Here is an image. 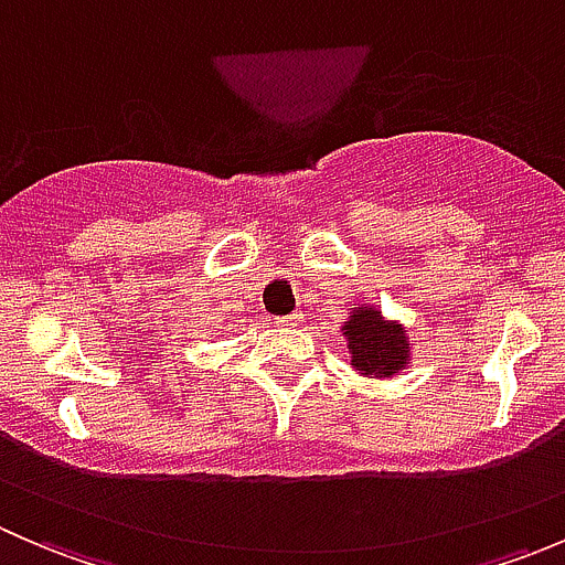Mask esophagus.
Listing matches in <instances>:
<instances>
[{
  "label": "esophagus",
  "instance_id": "obj_1",
  "mask_svg": "<svg viewBox=\"0 0 565 565\" xmlns=\"http://www.w3.org/2000/svg\"><path fill=\"white\" fill-rule=\"evenodd\" d=\"M278 322H281V324H292V328H295V324L303 322V315H300V311H292V315H287V317H278Z\"/></svg>",
  "mask_w": 565,
  "mask_h": 565
}]
</instances>
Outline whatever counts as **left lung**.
Here are the masks:
<instances>
[{"label":"left lung","mask_w":565,"mask_h":565,"mask_svg":"<svg viewBox=\"0 0 565 565\" xmlns=\"http://www.w3.org/2000/svg\"><path fill=\"white\" fill-rule=\"evenodd\" d=\"M344 333L350 341L352 366L361 374L391 377L407 363V333L402 324L385 322L380 311L366 309V306L358 309L344 324Z\"/></svg>","instance_id":"obj_1"}]
</instances>
